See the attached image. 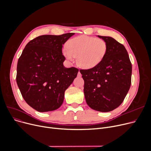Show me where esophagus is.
Returning a JSON list of instances; mask_svg holds the SVG:
<instances>
[{
	"mask_svg": "<svg viewBox=\"0 0 151 151\" xmlns=\"http://www.w3.org/2000/svg\"><path fill=\"white\" fill-rule=\"evenodd\" d=\"M78 76H79V77L81 76V72H80V70H79L78 73Z\"/></svg>",
	"mask_w": 151,
	"mask_h": 151,
	"instance_id": "esophagus-1",
	"label": "esophagus"
}]
</instances>
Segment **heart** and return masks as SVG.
<instances>
[{
	"instance_id": "obj_1",
	"label": "heart",
	"mask_w": 151,
	"mask_h": 151,
	"mask_svg": "<svg viewBox=\"0 0 151 151\" xmlns=\"http://www.w3.org/2000/svg\"><path fill=\"white\" fill-rule=\"evenodd\" d=\"M107 50V43L103 39L81 35L70 39L67 47L62 49V54L70 61L76 57L79 67L89 69L99 64L104 59Z\"/></svg>"
}]
</instances>
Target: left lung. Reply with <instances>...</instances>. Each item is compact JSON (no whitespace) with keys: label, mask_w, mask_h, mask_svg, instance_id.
<instances>
[{"label":"left lung","mask_w":151,"mask_h":151,"mask_svg":"<svg viewBox=\"0 0 151 151\" xmlns=\"http://www.w3.org/2000/svg\"><path fill=\"white\" fill-rule=\"evenodd\" d=\"M108 50L97 66L80 71L84 81L87 104L100 112H109L120 106L127 94L132 80V66L124 46L110 37L100 36Z\"/></svg>","instance_id":"1"}]
</instances>
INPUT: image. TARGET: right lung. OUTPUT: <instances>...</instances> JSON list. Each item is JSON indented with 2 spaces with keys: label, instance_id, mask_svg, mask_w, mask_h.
Here are the masks:
<instances>
[{
  "label": "right lung",
  "instance_id": "obj_1",
  "mask_svg": "<svg viewBox=\"0 0 151 151\" xmlns=\"http://www.w3.org/2000/svg\"><path fill=\"white\" fill-rule=\"evenodd\" d=\"M74 33L44 35L30 40L17 64V83L27 104L39 112L58 109L79 70L65 68L62 45Z\"/></svg>",
  "mask_w": 151,
  "mask_h": 151
}]
</instances>
